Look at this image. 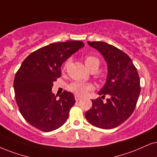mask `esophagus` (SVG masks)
<instances>
[{"mask_svg": "<svg viewBox=\"0 0 157 157\" xmlns=\"http://www.w3.org/2000/svg\"><path fill=\"white\" fill-rule=\"evenodd\" d=\"M75 101H78L79 100H80V99H81V97L79 96H77V95H75Z\"/></svg>", "mask_w": 157, "mask_h": 157, "instance_id": "1", "label": "esophagus"}]
</instances>
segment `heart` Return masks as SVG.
Masks as SVG:
<instances>
[{"label":"heart","mask_w":157,"mask_h":157,"mask_svg":"<svg viewBox=\"0 0 157 157\" xmlns=\"http://www.w3.org/2000/svg\"><path fill=\"white\" fill-rule=\"evenodd\" d=\"M67 64H68V61L64 65V69L66 68ZM85 64L87 68L88 69L91 67L94 66V65H99V61L96 57L93 56H87L85 58ZM69 90L72 91V93H75L77 96H82L86 95L89 91L93 90V86L90 83L83 82H75L69 85Z\"/></svg>","instance_id":"obj_1"}]
</instances>
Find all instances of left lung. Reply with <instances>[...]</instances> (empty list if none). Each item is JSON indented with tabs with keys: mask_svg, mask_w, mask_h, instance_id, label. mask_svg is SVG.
I'll return each instance as SVG.
<instances>
[{
	"mask_svg": "<svg viewBox=\"0 0 157 157\" xmlns=\"http://www.w3.org/2000/svg\"><path fill=\"white\" fill-rule=\"evenodd\" d=\"M88 44L103 56L108 72L98 93L101 98L91 100L93 106L85 114V118L97 128H114L125 122L136 108L140 92L139 75L131 59L117 48L101 41H88ZM106 94L108 98L104 102Z\"/></svg>",
	"mask_w": 157,
	"mask_h": 157,
	"instance_id": "8db88e82",
	"label": "left lung"
}]
</instances>
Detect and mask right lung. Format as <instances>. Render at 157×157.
Listing matches in <instances>:
<instances>
[{
    "label": "right lung",
    "mask_w": 157,
    "mask_h": 157,
    "mask_svg": "<svg viewBox=\"0 0 157 157\" xmlns=\"http://www.w3.org/2000/svg\"><path fill=\"white\" fill-rule=\"evenodd\" d=\"M84 45L77 40L51 43L24 60L15 75L13 89L19 111L32 126L51 132L67 122L75 103L74 95L64 90L57 99L51 89L61 76L63 63Z\"/></svg>",
    "instance_id": "obj_1"
}]
</instances>
